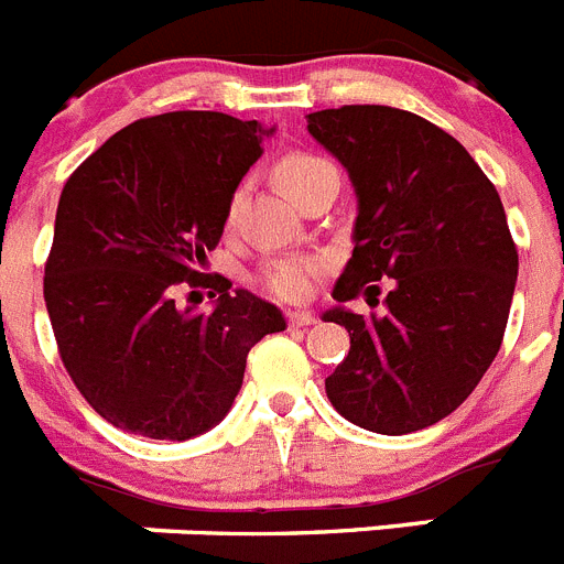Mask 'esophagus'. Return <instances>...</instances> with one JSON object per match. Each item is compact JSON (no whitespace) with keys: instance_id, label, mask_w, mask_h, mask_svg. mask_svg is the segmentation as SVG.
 Instances as JSON below:
<instances>
[{"instance_id":"34e87169","label":"esophagus","mask_w":564,"mask_h":564,"mask_svg":"<svg viewBox=\"0 0 564 564\" xmlns=\"http://www.w3.org/2000/svg\"><path fill=\"white\" fill-rule=\"evenodd\" d=\"M288 325H291V327H311V325H316V316H313V313H307V311H293V313H288Z\"/></svg>"}]
</instances>
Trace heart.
Masks as SVG:
<instances>
[{
  "label": "heart",
  "mask_w": 564,
  "mask_h": 564,
  "mask_svg": "<svg viewBox=\"0 0 564 564\" xmlns=\"http://www.w3.org/2000/svg\"><path fill=\"white\" fill-rule=\"evenodd\" d=\"M333 169L330 163L316 158V154L307 152H288L282 154L273 166V174H276V183L285 188L291 197H296L313 177H318L322 172ZM234 206L228 208V217H231ZM318 273H322V265L313 262V259L305 257H282L268 262L262 271H259L257 282L259 288L271 296L282 299V302H305L313 293L318 282Z\"/></svg>",
  "instance_id": "obj_1"
}]
</instances>
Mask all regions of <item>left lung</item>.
I'll return each mask as SVG.
<instances>
[{"mask_svg": "<svg viewBox=\"0 0 564 564\" xmlns=\"http://www.w3.org/2000/svg\"><path fill=\"white\" fill-rule=\"evenodd\" d=\"M350 172L358 217L336 302L367 293L381 316L325 313L350 352L325 381L338 415L378 435L426 430L460 406L500 352L517 246L495 183L441 127L406 109L350 104L307 115Z\"/></svg>", "mask_w": 564, "mask_h": 564, "instance_id": "1", "label": "left lung"}]
</instances>
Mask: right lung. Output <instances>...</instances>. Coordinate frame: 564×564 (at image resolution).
Masks as SVG:
<instances>
[{
    "mask_svg": "<svg viewBox=\"0 0 564 564\" xmlns=\"http://www.w3.org/2000/svg\"><path fill=\"white\" fill-rule=\"evenodd\" d=\"M265 132L226 112L152 115L115 132L64 183L44 305L64 370L118 430L203 435L231 410L248 350L285 330L271 302L200 273ZM181 286H212L218 305L181 312Z\"/></svg>",
    "mask_w": 564,
    "mask_h": 564,
    "instance_id": "1",
    "label": "right lung"
}]
</instances>
